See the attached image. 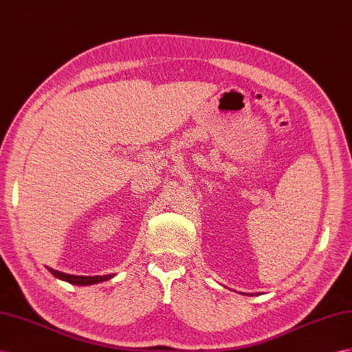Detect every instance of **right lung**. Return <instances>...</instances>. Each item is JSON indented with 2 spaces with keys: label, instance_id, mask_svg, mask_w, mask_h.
<instances>
[{
  "label": "right lung",
  "instance_id": "1",
  "mask_svg": "<svg viewBox=\"0 0 352 352\" xmlns=\"http://www.w3.org/2000/svg\"><path fill=\"white\" fill-rule=\"evenodd\" d=\"M49 272L52 275H55L56 278L62 279V281H67L69 284H76V285H92V284H98V283H102L107 281V279H111L114 276V274L110 275H95V276H82V275H69V274H64V272H59V270L52 269L49 266H46Z\"/></svg>",
  "mask_w": 352,
  "mask_h": 352
}]
</instances>
